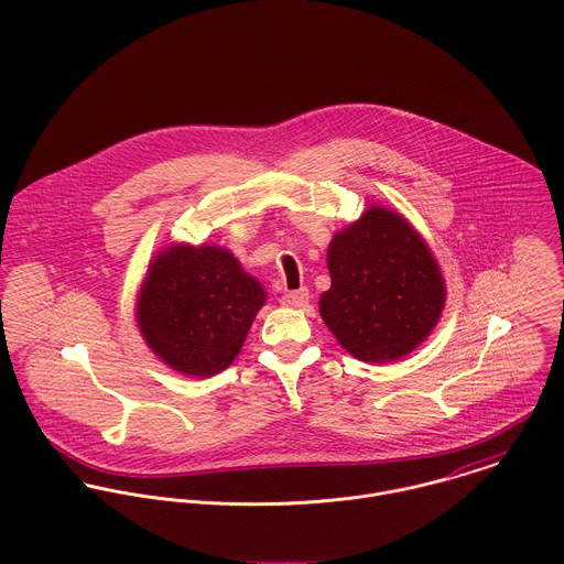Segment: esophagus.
Wrapping results in <instances>:
<instances>
[{
  "label": "esophagus",
  "instance_id": "34e87169",
  "mask_svg": "<svg viewBox=\"0 0 564 564\" xmlns=\"http://www.w3.org/2000/svg\"><path fill=\"white\" fill-rule=\"evenodd\" d=\"M282 304L289 308H304L308 304V289H297V291L284 293Z\"/></svg>",
  "mask_w": 564,
  "mask_h": 564
}]
</instances>
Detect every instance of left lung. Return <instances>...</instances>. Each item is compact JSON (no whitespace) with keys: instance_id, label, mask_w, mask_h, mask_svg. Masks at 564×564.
I'll return each mask as SVG.
<instances>
[{"instance_id":"left-lung-1","label":"left lung","mask_w":564,"mask_h":564,"mask_svg":"<svg viewBox=\"0 0 564 564\" xmlns=\"http://www.w3.org/2000/svg\"><path fill=\"white\" fill-rule=\"evenodd\" d=\"M327 269L332 286L319 297L323 323L362 362L408 356L445 308V280L432 249L391 208L369 206L336 232Z\"/></svg>"}]
</instances>
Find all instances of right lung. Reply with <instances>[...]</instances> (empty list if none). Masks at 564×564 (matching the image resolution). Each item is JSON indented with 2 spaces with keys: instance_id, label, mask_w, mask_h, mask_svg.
<instances>
[{
  "instance_id": "add662e5",
  "label": "right lung",
  "mask_w": 564,
  "mask_h": 564,
  "mask_svg": "<svg viewBox=\"0 0 564 564\" xmlns=\"http://www.w3.org/2000/svg\"><path fill=\"white\" fill-rule=\"evenodd\" d=\"M264 302L262 284L230 249L171 242L148 264L134 317L166 367L210 378L235 362Z\"/></svg>"
}]
</instances>
